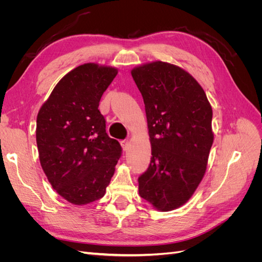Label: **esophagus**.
Returning a JSON list of instances; mask_svg holds the SVG:
<instances>
[{"label": "esophagus", "instance_id": "esophagus-1", "mask_svg": "<svg viewBox=\"0 0 262 262\" xmlns=\"http://www.w3.org/2000/svg\"><path fill=\"white\" fill-rule=\"evenodd\" d=\"M121 146L123 148L124 152H126V150H129V147H130V142L128 140H123L121 141Z\"/></svg>", "mask_w": 262, "mask_h": 262}]
</instances>
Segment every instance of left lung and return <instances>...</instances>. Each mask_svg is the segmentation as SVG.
Segmentation results:
<instances>
[{"mask_svg":"<svg viewBox=\"0 0 262 262\" xmlns=\"http://www.w3.org/2000/svg\"><path fill=\"white\" fill-rule=\"evenodd\" d=\"M143 97L152 157L140 195L157 210L186 203L202 180L213 143L212 108L185 70L156 61L132 70Z\"/></svg>","mask_w":262,"mask_h":262,"instance_id":"1","label":"left lung"}]
</instances>
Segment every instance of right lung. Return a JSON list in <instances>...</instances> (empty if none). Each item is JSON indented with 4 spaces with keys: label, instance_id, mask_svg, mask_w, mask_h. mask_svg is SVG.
Wrapping results in <instances>:
<instances>
[{
    "label": "right lung",
    "instance_id": "1",
    "mask_svg": "<svg viewBox=\"0 0 262 262\" xmlns=\"http://www.w3.org/2000/svg\"><path fill=\"white\" fill-rule=\"evenodd\" d=\"M117 73L95 63L77 67L61 78L38 113L41 167L55 191L76 205L104 196L122 154L98 109Z\"/></svg>",
    "mask_w": 262,
    "mask_h": 262
}]
</instances>
